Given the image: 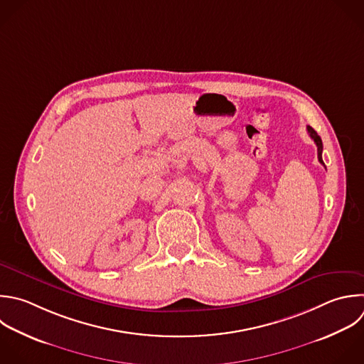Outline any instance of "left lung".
Wrapping results in <instances>:
<instances>
[{
	"instance_id": "obj_1",
	"label": "left lung",
	"mask_w": 364,
	"mask_h": 364,
	"mask_svg": "<svg viewBox=\"0 0 364 364\" xmlns=\"http://www.w3.org/2000/svg\"><path fill=\"white\" fill-rule=\"evenodd\" d=\"M307 132H309V135H310V138L314 141V144H316V146H317V158H318V162L324 166V162H323V159H321V152H323V144H321V138L317 135V132L311 128V127H307ZM326 168V166H324Z\"/></svg>"
}]
</instances>
